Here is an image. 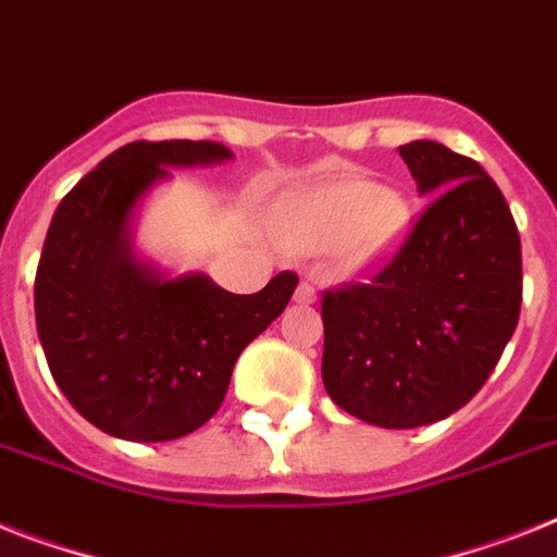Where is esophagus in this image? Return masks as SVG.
<instances>
[{
    "label": "esophagus",
    "instance_id": "34e87169",
    "mask_svg": "<svg viewBox=\"0 0 557 557\" xmlns=\"http://www.w3.org/2000/svg\"><path fill=\"white\" fill-rule=\"evenodd\" d=\"M294 300L302 302V306H311V302H317V288L308 283V280H302L300 286H297V292H294Z\"/></svg>",
    "mask_w": 557,
    "mask_h": 557
}]
</instances>
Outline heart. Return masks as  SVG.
<instances>
[{
	"instance_id": "obj_1",
	"label": "heart",
	"mask_w": 557,
	"mask_h": 557,
	"mask_svg": "<svg viewBox=\"0 0 557 557\" xmlns=\"http://www.w3.org/2000/svg\"><path fill=\"white\" fill-rule=\"evenodd\" d=\"M410 228L401 191L382 189L366 177H339L300 191L277 214L280 240L300 255H331L348 271L385 263Z\"/></svg>"
}]
</instances>
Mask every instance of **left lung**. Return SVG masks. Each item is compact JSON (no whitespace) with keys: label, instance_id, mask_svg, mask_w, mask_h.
Segmentation results:
<instances>
[{"label":"left lung","instance_id":"8db88e82","mask_svg":"<svg viewBox=\"0 0 557 557\" xmlns=\"http://www.w3.org/2000/svg\"><path fill=\"white\" fill-rule=\"evenodd\" d=\"M430 207L373 280L322 294V382L362 422L447 419L495 371L521 314V237L481 163L436 141L399 147Z\"/></svg>","mask_w":557,"mask_h":557}]
</instances>
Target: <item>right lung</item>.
I'll return each mask as SVG.
<instances>
[{"label":"right lung","instance_id":"right-lung-1","mask_svg":"<svg viewBox=\"0 0 557 557\" xmlns=\"http://www.w3.org/2000/svg\"><path fill=\"white\" fill-rule=\"evenodd\" d=\"M214 141H133L67 191L36 269V331L55 385L98 430L127 442H172L207 424L243 348L283 314L297 288L280 271L257 294L207 274L163 277L133 251L138 200L166 166L228 161Z\"/></svg>","mask_w":557,"mask_h":557}]
</instances>
